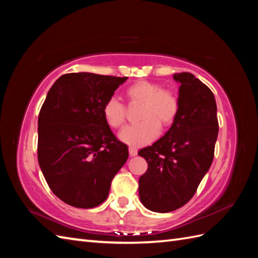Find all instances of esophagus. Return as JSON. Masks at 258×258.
<instances>
[{
	"label": "esophagus",
	"mask_w": 258,
	"mask_h": 258,
	"mask_svg": "<svg viewBox=\"0 0 258 258\" xmlns=\"http://www.w3.org/2000/svg\"><path fill=\"white\" fill-rule=\"evenodd\" d=\"M128 152H130V156H131V157L138 155V150L134 149V147H130Z\"/></svg>",
	"instance_id": "34e87169"
}]
</instances>
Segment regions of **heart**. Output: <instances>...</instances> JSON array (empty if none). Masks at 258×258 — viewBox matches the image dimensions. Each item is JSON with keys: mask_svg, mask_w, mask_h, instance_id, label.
<instances>
[{"mask_svg": "<svg viewBox=\"0 0 258 258\" xmlns=\"http://www.w3.org/2000/svg\"><path fill=\"white\" fill-rule=\"evenodd\" d=\"M125 95L131 106H141L138 114L141 122L125 128L119 134L120 141L126 144L143 146L151 143L160 133V126L167 128L177 117V96L172 91L164 90V86L157 82H135L126 89ZM103 116L112 128H122L126 123L127 109L116 98H109L103 106Z\"/></svg>", "mask_w": 258, "mask_h": 258, "instance_id": "b5f03b06", "label": "heart"}]
</instances>
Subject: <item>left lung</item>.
<instances>
[{
	"label": "left lung",
	"mask_w": 258,
	"mask_h": 258,
	"mask_svg": "<svg viewBox=\"0 0 258 258\" xmlns=\"http://www.w3.org/2000/svg\"><path fill=\"white\" fill-rule=\"evenodd\" d=\"M179 82V111L165 135L139 152L149 168L139 180L142 204L150 211L168 213L185 205L210 169L218 134L213 92L184 72Z\"/></svg>",
	"instance_id": "1"
}]
</instances>
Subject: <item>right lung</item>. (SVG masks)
I'll return each mask as SVG.
<instances>
[{
    "instance_id": "1",
    "label": "right lung",
    "mask_w": 258,
    "mask_h": 258,
    "mask_svg": "<svg viewBox=\"0 0 258 258\" xmlns=\"http://www.w3.org/2000/svg\"><path fill=\"white\" fill-rule=\"evenodd\" d=\"M127 78L69 73L56 80L38 114L37 160L52 191L67 204L105 201L128 157L103 116V106Z\"/></svg>"
}]
</instances>
